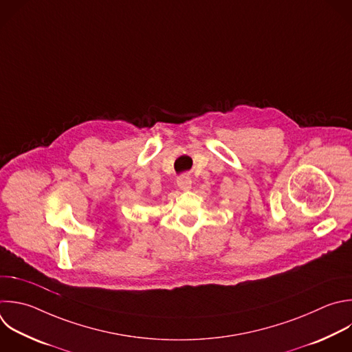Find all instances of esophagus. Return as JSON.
<instances>
[{
	"label": "esophagus",
	"instance_id": "1",
	"mask_svg": "<svg viewBox=\"0 0 352 352\" xmlns=\"http://www.w3.org/2000/svg\"><path fill=\"white\" fill-rule=\"evenodd\" d=\"M177 184H178V186H179L181 189L186 190V189H190L192 181H190V178H189L188 175H181V177H178V179H177Z\"/></svg>",
	"mask_w": 352,
	"mask_h": 352
}]
</instances>
